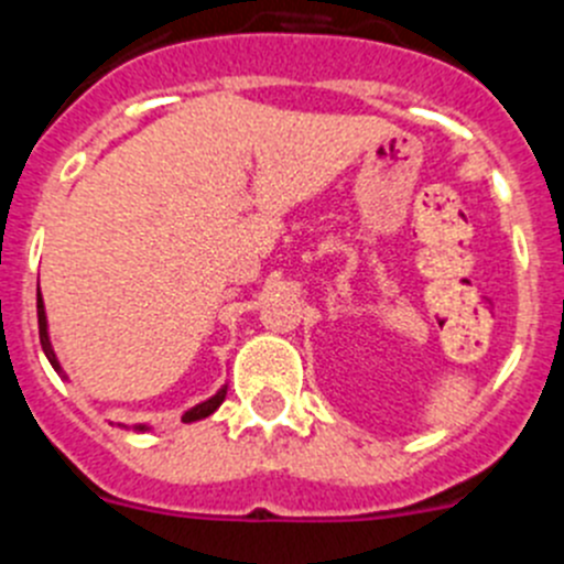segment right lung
Returning a JSON list of instances; mask_svg holds the SVG:
<instances>
[{"label": "right lung", "instance_id": "add662e5", "mask_svg": "<svg viewBox=\"0 0 564 564\" xmlns=\"http://www.w3.org/2000/svg\"><path fill=\"white\" fill-rule=\"evenodd\" d=\"M36 311H39V338H42V350H44V356L50 358V364H53V367H56V372H62V367H58V358H56V352H53V347H50V336H47V316H44V302H42V293H39V299H36ZM226 401V387H223L220 392H217V395L214 398H208V401H203V403H197V406H194V410H188L186 415H183V421H200V417H208L212 415L214 410H217V406H220V403ZM143 430V426H141Z\"/></svg>", "mask_w": 564, "mask_h": 564}]
</instances>
